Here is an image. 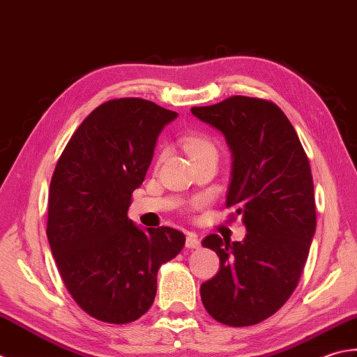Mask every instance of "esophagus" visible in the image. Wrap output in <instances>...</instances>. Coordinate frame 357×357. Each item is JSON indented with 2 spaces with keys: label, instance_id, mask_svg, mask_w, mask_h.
Masks as SVG:
<instances>
[{
  "label": "esophagus",
  "instance_id": "1",
  "mask_svg": "<svg viewBox=\"0 0 357 357\" xmlns=\"http://www.w3.org/2000/svg\"><path fill=\"white\" fill-rule=\"evenodd\" d=\"M186 246L188 248H199L200 240L195 234H188L186 236Z\"/></svg>",
  "mask_w": 357,
  "mask_h": 357
}]
</instances>
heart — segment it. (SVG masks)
I'll use <instances>...</instances> for the list:
<instances>
[{
    "label": "heart",
    "instance_id": "obj_1",
    "mask_svg": "<svg viewBox=\"0 0 357 357\" xmlns=\"http://www.w3.org/2000/svg\"><path fill=\"white\" fill-rule=\"evenodd\" d=\"M181 146H183L185 152L192 162L209 155H217V148L214 142L203 134H189L183 137V140H181ZM163 160H165V151H162L158 154L157 165L162 163Z\"/></svg>",
    "mask_w": 357,
    "mask_h": 357
}]
</instances>
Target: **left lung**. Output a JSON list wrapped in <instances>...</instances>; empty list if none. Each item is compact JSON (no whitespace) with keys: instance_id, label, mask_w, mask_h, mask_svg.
<instances>
[{"instance_id":"8db88e82","label":"left lung","mask_w":357,"mask_h":357,"mask_svg":"<svg viewBox=\"0 0 357 357\" xmlns=\"http://www.w3.org/2000/svg\"><path fill=\"white\" fill-rule=\"evenodd\" d=\"M191 112L227 137L234 157L229 220L242 215L248 231L242 242L202 240L220 259L217 274L202 283V302L217 322L256 325L285 305L308 259L316 231L308 157L273 101L234 96Z\"/></svg>"}]
</instances>
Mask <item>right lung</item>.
<instances>
[{"label":"right lung","instance_id":"add662e5","mask_svg":"<svg viewBox=\"0 0 357 357\" xmlns=\"http://www.w3.org/2000/svg\"><path fill=\"white\" fill-rule=\"evenodd\" d=\"M177 117L154 101L114 98L93 109L58 158L49 188L47 240L72 299L106 324H129L157 293V271L185 245L169 227L128 217L160 130Z\"/></svg>","mask_w":357,"mask_h":357}]
</instances>
